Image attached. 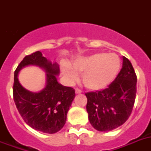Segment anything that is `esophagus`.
Here are the masks:
<instances>
[{"label":"esophagus","mask_w":151,"mask_h":151,"mask_svg":"<svg viewBox=\"0 0 151 151\" xmlns=\"http://www.w3.org/2000/svg\"><path fill=\"white\" fill-rule=\"evenodd\" d=\"M75 92H76V94H80V93H81V90L79 89V88H76Z\"/></svg>","instance_id":"obj_1"}]
</instances>
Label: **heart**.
<instances>
[{
  "instance_id": "1",
  "label": "heart",
  "mask_w": 151,
  "mask_h": 151,
  "mask_svg": "<svg viewBox=\"0 0 151 151\" xmlns=\"http://www.w3.org/2000/svg\"><path fill=\"white\" fill-rule=\"evenodd\" d=\"M121 68V59L114 53L99 52L76 59L72 68L64 65L62 70L70 81L78 79L77 73H82L81 79L85 87L99 91L108 87L114 81Z\"/></svg>"
}]
</instances>
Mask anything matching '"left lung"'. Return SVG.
Listing matches in <instances>:
<instances>
[{
	"label": "left lung",
	"mask_w": 151,
	"mask_h": 151,
	"mask_svg": "<svg viewBox=\"0 0 151 151\" xmlns=\"http://www.w3.org/2000/svg\"><path fill=\"white\" fill-rule=\"evenodd\" d=\"M136 81L131 62L123 56L122 70L107 88L85 93L88 119L94 129L110 131L129 119L136 99Z\"/></svg>",
	"instance_id": "1"
}]
</instances>
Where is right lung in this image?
I'll return each instance as SVG.
<instances>
[{"label":"right lung","instance_id":"right-lung-1","mask_svg":"<svg viewBox=\"0 0 151 151\" xmlns=\"http://www.w3.org/2000/svg\"><path fill=\"white\" fill-rule=\"evenodd\" d=\"M29 65L40 66L47 73V84L41 92H29L17 80L20 70ZM59 73V65L52 63L39 51L25 56L15 70L13 99L15 106L24 122L37 131L55 133L63 129L66 122L75 90L59 84L56 78Z\"/></svg>","mask_w":151,"mask_h":151}]
</instances>
